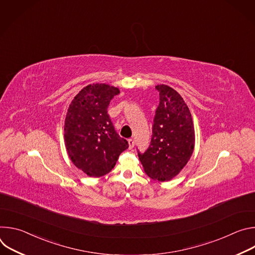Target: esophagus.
I'll return each mask as SVG.
<instances>
[{"label":"esophagus","mask_w":255,"mask_h":255,"mask_svg":"<svg viewBox=\"0 0 255 255\" xmlns=\"http://www.w3.org/2000/svg\"><path fill=\"white\" fill-rule=\"evenodd\" d=\"M128 144H129V148H133L134 147V140L133 139H128Z\"/></svg>","instance_id":"34e87169"}]
</instances>
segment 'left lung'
<instances>
[{
  "instance_id": "8db88e82",
  "label": "left lung",
  "mask_w": 255,
  "mask_h": 255,
  "mask_svg": "<svg viewBox=\"0 0 255 255\" xmlns=\"http://www.w3.org/2000/svg\"><path fill=\"white\" fill-rule=\"evenodd\" d=\"M156 109L149 147L138 157L146 174L168 181L190 160L195 147V128L189 107L181 96L166 85H157Z\"/></svg>"
}]
</instances>
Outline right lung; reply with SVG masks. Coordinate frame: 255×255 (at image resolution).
<instances>
[{"label": "right lung", "mask_w": 255, "mask_h": 255, "mask_svg": "<svg viewBox=\"0 0 255 255\" xmlns=\"http://www.w3.org/2000/svg\"><path fill=\"white\" fill-rule=\"evenodd\" d=\"M118 88L93 84L84 88L71 101L64 121L67 154L86 174L99 177L110 172L119 155L128 148L108 115V106Z\"/></svg>", "instance_id": "right-lung-1"}]
</instances>
